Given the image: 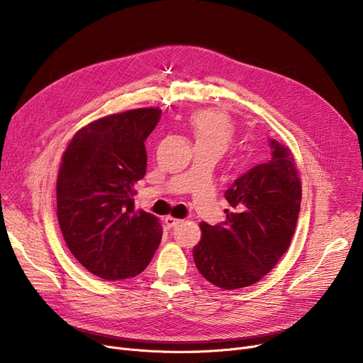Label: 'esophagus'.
<instances>
[{"mask_svg":"<svg viewBox=\"0 0 363 363\" xmlns=\"http://www.w3.org/2000/svg\"><path fill=\"white\" fill-rule=\"evenodd\" d=\"M182 220L181 219H177V218H172V216H166L164 218V223L167 228H174L177 225H179Z\"/></svg>","mask_w":363,"mask_h":363,"instance_id":"1","label":"esophagus"}]
</instances>
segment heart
<instances>
[{"mask_svg": "<svg viewBox=\"0 0 363 363\" xmlns=\"http://www.w3.org/2000/svg\"><path fill=\"white\" fill-rule=\"evenodd\" d=\"M196 144L212 145L223 151L231 143L234 126L223 113L215 110H200L189 119Z\"/></svg>", "mask_w": 363, "mask_h": 363, "instance_id": "b5f03b06", "label": "heart"}]
</instances>
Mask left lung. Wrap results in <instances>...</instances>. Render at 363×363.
Returning <instances> with one entry per match:
<instances>
[{"mask_svg": "<svg viewBox=\"0 0 363 363\" xmlns=\"http://www.w3.org/2000/svg\"><path fill=\"white\" fill-rule=\"evenodd\" d=\"M271 157L238 177L225 191L233 211L219 225L200 223L193 249L199 272L223 290L252 285L268 274L290 247L301 201L291 151L269 140Z\"/></svg>", "mask_w": 363, "mask_h": 363, "instance_id": "obj_1", "label": "left lung"}]
</instances>
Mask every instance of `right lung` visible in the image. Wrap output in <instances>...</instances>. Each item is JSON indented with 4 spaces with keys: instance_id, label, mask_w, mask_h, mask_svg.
Here are the masks:
<instances>
[{
    "instance_id": "right-lung-1",
    "label": "right lung",
    "mask_w": 363,
    "mask_h": 363,
    "mask_svg": "<svg viewBox=\"0 0 363 363\" xmlns=\"http://www.w3.org/2000/svg\"><path fill=\"white\" fill-rule=\"evenodd\" d=\"M160 116V108L110 114L76 132L63 152L57 219L74 259L103 279L137 277L160 244L159 219L133 206L147 170L144 141Z\"/></svg>"
}]
</instances>
